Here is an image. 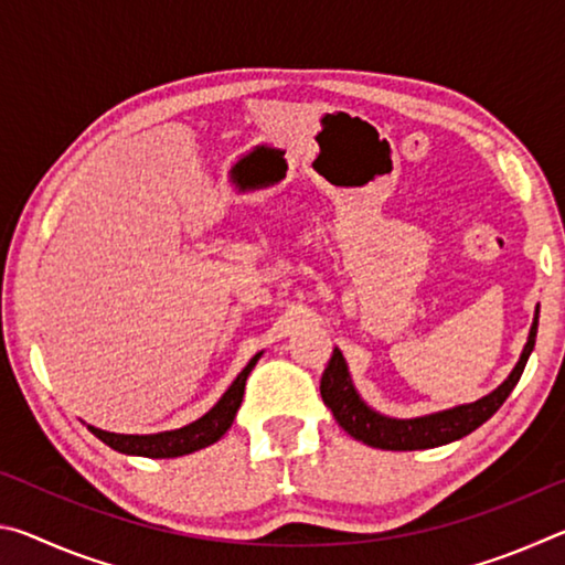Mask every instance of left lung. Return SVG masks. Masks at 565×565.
<instances>
[{"label":"left lung","mask_w":565,"mask_h":565,"mask_svg":"<svg viewBox=\"0 0 565 565\" xmlns=\"http://www.w3.org/2000/svg\"><path fill=\"white\" fill-rule=\"evenodd\" d=\"M535 331H539V306H535L529 341H525L521 359L513 366L509 379L499 388L491 391L489 396L478 398L473 404L454 406L418 418H388L363 404L359 391L353 388L349 366L339 349H333L329 366L323 369L321 398L331 408L333 418L339 420L343 431L371 448H384V451H418V448L451 444L476 431L478 426L486 424L503 406V401L509 398L513 386L519 384L525 361H529L535 347Z\"/></svg>","instance_id":"1"}]
</instances>
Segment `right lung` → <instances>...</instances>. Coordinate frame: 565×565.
<instances>
[{"label": "right lung", "instance_id": "right-lung-1", "mask_svg": "<svg viewBox=\"0 0 565 565\" xmlns=\"http://www.w3.org/2000/svg\"><path fill=\"white\" fill-rule=\"evenodd\" d=\"M259 359H262V353H256V356L246 363L242 374L234 379V384L226 388V394L216 401V406L209 411V414L196 418L194 424L177 428V431L129 436V434H109V431H102V428H94V426H87V428L99 438V441H104L119 454L147 456V458H177V456L194 454V451H199V448L216 444L218 438H222L228 428H232L236 411H238V406H242L246 379H248V374H252V369L256 366V361Z\"/></svg>", "mask_w": 565, "mask_h": 565}]
</instances>
